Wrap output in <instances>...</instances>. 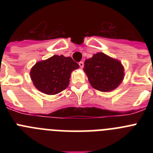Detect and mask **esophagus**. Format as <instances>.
I'll return each mask as SVG.
<instances>
[{"label": "esophagus", "instance_id": "1", "mask_svg": "<svg viewBox=\"0 0 153 153\" xmlns=\"http://www.w3.org/2000/svg\"><path fill=\"white\" fill-rule=\"evenodd\" d=\"M79 67H80V68H83V66H84V63H83V61H80L79 63Z\"/></svg>", "mask_w": 153, "mask_h": 153}]
</instances>
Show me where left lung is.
I'll list each match as a JSON object with an SVG mask.
<instances>
[{
    "instance_id": "1",
    "label": "left lung",
    "mask_w": 153,
    "mask_h": 153,
    "mask_svg": "<svg viewBox=\"0 0 153 153\" xmlns=\"http://www.w3.org/2000/svg\"><path fill=\"white\" fill-rule=\"evenodd\" d=\"M83 70L91 86L101 92L116 89L124 77V69L121 63L103 53H97L85 60Z\"/></svg>"
}]
</instances>
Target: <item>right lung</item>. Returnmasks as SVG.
I'll return each instance as SVG.
<instances>
[{"label":"right lung","instance_id":"obj_1","mask_svg":"<svg viewBox=\"0 0 153 153\" xmlns=\"http://www.w3.org/2000/svg\"><path fill=\"white\" fill-rule=\"evenodd\" d=\"M79 68L72 58L54 55L37 62L30 70V78L36 89L48 95H55L64 90L70 83L73 70Z\"/></svg>","mask_w":153,"mask_h":153}]
</instances>
